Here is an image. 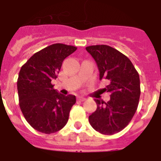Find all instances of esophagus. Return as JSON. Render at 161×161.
Here are the masks:
<instances>
[{"mask_svg":"<svg viewBox=\"0 0 161 161\" xmlns=\"http://www.w3.org/2000/svg\"><path fill=\"white\" fill-rule=\"evenodd\" d=\"M77 100L78 101H80V102H84V101L86 100V98L84 97H78Z\"/></svg>","mask_w":161,"mask_h":161,"instance_id":"esophagus-1","label":"esophagus"}]
</instances>
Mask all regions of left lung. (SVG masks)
Listing matches in <instances>:
<instances>
[{
  "instance_id": "obj_1",
  "label": "left lung",
  "mask_w": 161,
  "mask_h": 161,
  "mask_svg": "<svg viewBox=\"0 0 161 161\" xmlns=\"http://www.w3.org/2000/svg\"><path fill=\"white\" fill-rule=\"evenodd\" d=\"M86 51L96 61L100 80H109L105 90L110 93L109 102L95 99L97 109L89 122L97 131L111 136L124 129L136 114L140 97L139 73L126 55L111 47L94 45Z\"/></svg>"
}]
</instances>
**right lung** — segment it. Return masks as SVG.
Listing matches in <instances>:
<instances>
[{"mask_svg": "<svg viewBox=\"0 0 161 161\" xmlns=\"http://www.w3.org/2000/svg\"><path fill=\"white\" fill-rule=\"evenodd\" d=\"M76 49L63 43L52 44L34 54L21 68L17 82L20 109L38 131L55 133L68 123L76 97L58 93L52 80L57 78L64 59Z\"/></svg>", "mask_w": 161, "mask_h": 161, "instance_id": "right-lung-1", "label": "right lung"}]
</instances>
